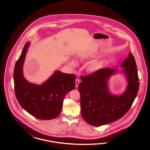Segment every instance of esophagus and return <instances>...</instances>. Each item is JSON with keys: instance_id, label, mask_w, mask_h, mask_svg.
Wrapping results in <instances>:
<instances>
[{"instance_id": "1", "label": "esophagus", "mask_w": 150, "mask_h": 150, "mask_svg": "<svg viewBox=\"0 0 150 150\" xmlns=\"http://www.w3.org/2000/svg\"><path fill=\"white\" fill-rule=\"evenodd\" d=\"M79 80L76 79V87H78V85H79Z\"/></svg>"}]
</instances>
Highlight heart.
<instances>
[{
	"mask_svg": "<svg viewBox=\"0 0 150 150\" xmlns=\"http://www.w3.org/2000/svg\"><path fill=\"white\" fill-rule=\"evenodd\" d=\"M95 56V54H87V55H83L81 57H80L79 59L80 60H85L86 59H89V58H92L94 57ZM70 64L71 66L74 67V66L76 64H75V62L74 61H71L70 62ZM98 64L96 63H93L91 64L89 67H88V70L90 71H96V70H97L98 69Z\"/></svg>",
	"mask_w": 150,
	"mask_h": 150,
	"instance_id": "heart-1",
	"label": "heart"
}]
</instances>
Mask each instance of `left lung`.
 <instances>
[{
	"mask_svg": "<svg viewBox=\"0 0 150 150\" xmlns=\"http://www.w3.org/2000/svg\"><path fill=\"white\" fill-rule=\"evenodd\" d=\"M121 67V72L105 68L81 76L82 82L78 86L81 114L89 125L99 127L108 124L121 118L130 108L139 86L137 65L130 52ZM117 72L124 74L128 83L125 92L120 96L110 93L108 85L109 78Z\"/></svg>",
	"mask_w": 150,
	"mask_h": 150,
	"instance_id": "1",
	"label": "left lung"
}]
</instances>
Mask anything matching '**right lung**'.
Returning <instances> with one entry per match:
<instances>
[{
    "mask_svg": "<svg viewBox=\"0 0 150 150\" xmlns=\"http://www.w3.org/2000/svg\"><path fill=\"white\" fill-rule=\"evenodd\" d=\"M30 43L27 42L16 61L13 79L20 105L36 118L49 120L61 113L64 96L76 86V76L56 71L41 85L29 83L23 74V65Z\"/></svg>",
    "mask_w": 150,
    "mask_h": 150,
    "instance_id": "add662e5",
    "label": "right lung"
}]
</instances>
